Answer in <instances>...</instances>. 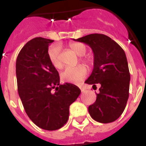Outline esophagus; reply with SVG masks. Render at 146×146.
<instances>
[{"instance_id": "obj_1", "label": "esophagus", "mask_w": 146, "mask_h": 146, "mask_svg": "<svg viewBox=\"0 0 146 146\" xmlns=\"http://www.w3.org/2000/svg\"><path fill=\"white\" fill-rule=\"evenodd\" d=\"M80 90H81V91H82H82H85V89L83 88H82V87H80Z\"/></svg>"}]
</instances>
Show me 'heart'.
I'll use <instances>...</instances> for the list:
<instances>
[{
    "mask_svg": "<svg viewBox=\"0 0 146 146\" xmlns=\"http://www.w3.org/2000/svg\"><path fill=\"white\" fill-rule=\"evenodd\" d=\"M69 47L77 55L80 57V60L86 65H91L92 58L90 56H85L87 51V47L84 44L80 42H70ZM60 47L58 44L52 45L47 51V55L50 63L56 69H61L62 63L60 58ZM88 74L87 69L83 65H78L74 67H67L60 74L61 79L67 82L79 83L84 79Z\"/></svg>",
    "mask_w": 146,
    "mask_h": 146,
    "instance_id": "heart-1",
    "label": "heart"
}]
</instances>
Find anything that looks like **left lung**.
Returning <instances> with one entry per match:
<instances>
[{
	"instance_id": "obj_1",
	"label": "left lung",
	"mask_w": 146,
	"mask_h": 146,
	"mask_svg": "<svg viewBox=\"0 0 146 146\" xmlns=\"http://www.w3.org/2000/svg\"><path fill=\"white\" fill-rule=\"evenodd\" d=\"M73 40L88 44L94 52V69L85 82L100 88L96 102L88 107L89 114L99 123L113 122L123 113L129 98L130 74L125 52L104 34Z\"/></svg>"
}]
</instances>
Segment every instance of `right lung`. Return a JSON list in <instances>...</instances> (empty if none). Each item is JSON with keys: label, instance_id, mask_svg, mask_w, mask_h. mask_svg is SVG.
I'll list each match as a JSON object with an SVG mask.
<instances>
[{"label": "right lung", "instance_id": "1", "mask_svg": "<svg viewBox=\"0 0 146 146\" xmlns=\"http://www.w3.org/2000/svg\"><path fill=\"white\" fill-rule=\"evenodd\" d=\"M53 40L36 37L27 42L16 61L18 94L30 119L40 128L57 130L69 119V106L81 91L75 85H60L58 72L47 55ZM56 88L55 92L52 90Z\"/></svg>", "mask_w": 146, "mask_h": 146}]
</instances>
